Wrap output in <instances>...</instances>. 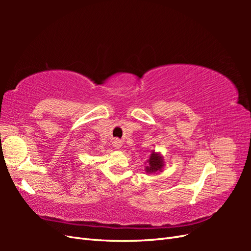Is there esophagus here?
<instances>
[{
  "instance_id": "obj_1",
  "label": "esophagus",
  "mask_w": 251,
  "mask_h": 251,
  "mask_svg": "<svg viewBox=\"0 0 251 251\" xmlns=\"http://www.w3.org/2000/svg\"><path fill=\"white\" fill-rule=\"evenodd\" d=\"M115 146H116V147H120V142H119L118 140L115 141Z\"/></svg>"
}]
</instances>
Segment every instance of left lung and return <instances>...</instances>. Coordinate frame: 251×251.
<instances>
[{
    "instance_id": "left-lung-1",
    "label": "left lung",
    "mask_w": 251,
    "mask_h": 251,
    "mask_svg": "<svg viewBox=\"0 0 251 251\" xmlns=\"http://www.w3.org/2000/svg\"><path fill=\"white\" fill-rule=\"evenodd\" d=\"M148 165L146 166V172L148 174L160 173L163 171L164 159L160 153H156L155 151H151L150 158L147 160Z\"/></svg>"
}]
</instances>
